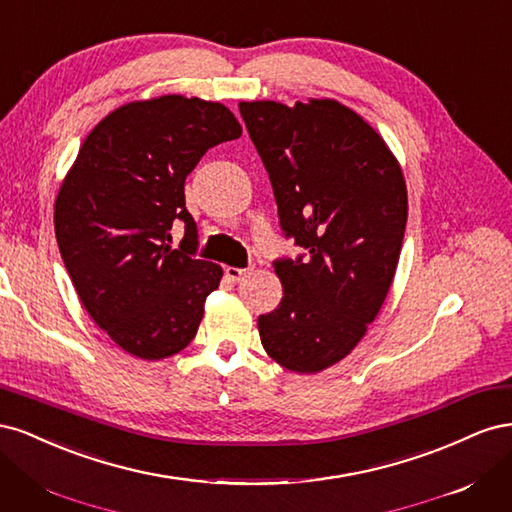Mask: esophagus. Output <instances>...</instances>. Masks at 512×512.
I'll list each match as a JSON object with an SVG mask.
<instances>
[{"instance_id":"34e87169","label":"esophagus","mask_w":512,"mask_h":512,"mask_svg":"<svg viewBox=\"0 0 512 512\" xmlns=\"http://www.w3.org/2000/svg\"><path fill=\"white\" fill-rule=\"evenodd\" d=\"M252 273V269H237V267H226V277L230 282H241L243 277Z\"/></svg>"}]
</instances>
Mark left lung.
<instances>
[{"label":"left lung","mask_w":512,"mask_h":512,"mask_svg":"<svg viewBox=\"0 0 512 512\" xmlns=\"http://www.w3.org/2000/svg\"><path fill=\"white\" fill-rule=\"evenodd\" d=\"M239 111L284 235L305 250L273 262L284 297L258 318L260 342L282 367L316 374L361 342L391 288L408 220L404 173L382 136L335 100Z\"/></svg>","instance_id":"1"}]
</instances>
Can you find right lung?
I'll use <instances>...</instances> for the list:
<instances>
[{"label":"right lung","instance_id":"right-lung-1","mask_svg":"<svg viewBox=\"0 0 512 512\" xmlns=\"http://www.w3.org/2000/svg\"><path fill=\"white\" fill-rule=\"evenodd\" d=\"M241 136L220 102L162 96L130 102L89 132L55 200V237L87 314L145 361L188 346L220 286L222 267L198 260L183 185L205 153ZM175 219L186 224L177 251Z\"/></svg>","mask_w":512,"mask_h":512}]
</instances>
